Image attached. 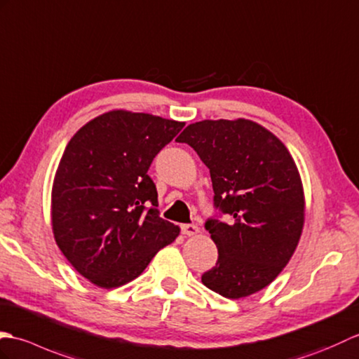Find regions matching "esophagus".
Returning <instances> with one entry per match:
<instances>
[{
	"label": "esophagus",
	"instance_id": "1",
	"mask_svg": "<svg viewBox=\"0 0 359 359\" xmlns=\"http://www.w3.org/2000/svg\"><path fill=\"white\" fill-rule=\"evenodd\" d=\"M181 232H182V235L194 236V235L200 233V229H198V226H195V224H182L181 226Z\"/></svg>",
	"mask_w": 359,
	"mask_h": 359
}]
</instances>
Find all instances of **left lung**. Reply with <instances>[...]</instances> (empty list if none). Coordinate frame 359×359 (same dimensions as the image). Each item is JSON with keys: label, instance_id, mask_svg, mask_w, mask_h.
<instances>
[{"label": "left lung", "instance_id": "obj_1", "mask_svg": "<svg viewBox=\"0 0 359 359\" xmlns=\"http://www.w3.org/2000/svg\"><path fill=\"white\" fill-rule=\"evenodd\" d=\"M209 167L213 205L232 217L205 221L217 266L201 276L210 290L238 299L267 287L287 266L304 226V192L287 147L250 119H204L177 138Z\"/></svg>", "mask_w": 359, "mask_h": 359}]
</instances>
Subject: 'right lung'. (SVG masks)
I'll use <instances>...</instances> for the list:
<instances>
[{"mask_svg":"<svg viewBox=\"0 0 359 359\" xmlns=\"http://www.w3.org/2000/svg\"><path fill=\"white\" fill-rule=\"evenodd\" d=\"M184 123L112 110L79 129L52 187V229L79 275L102 289L124 285L180 235L163 219L147 175L154 158Z\"/></svg>","mask_w":359,"mask_h":359,"instance_id":"obj_1","label":"right lung"}]
</instances>
